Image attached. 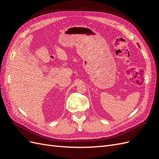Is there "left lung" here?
<instances>
[{
	"label": "left lung",
	"mask_w": 159,
	"mask_h": 159,
	"mask_svg": "<svg viewBox=\"0 0 159 159\" xmlns=\"http://www.w3.org/2000/svg\"><path fill=\"white\" fill-rule=\"evenodd\" d=\"M138 46H139V44H138Z\"/></svg>",
	"instance_id": "obj_1"
}]
</instances>
